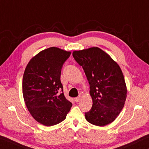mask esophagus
Wrapping results in <instances>:
<instances>
[{"mask_svg": "<svg viewBox=\"0 0 149 149\" xmlns=\"http://www.w3.org/2000/svg\"><path fill=\"white\" fill-rule=\"evenodd\" d=\"M80 99H81V98H80V97H75V99H74V100L76 102H79V100H80Z\"/></svg>", "mask_w": 149, "mask_h": 149, "instance_id": "1", "label": "esophagus"}]
</instances>
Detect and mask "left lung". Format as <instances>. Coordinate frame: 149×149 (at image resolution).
Segmentation results:
<instances>
[{"mask_svg":"<svg viewBox=\"0 0 149 149\" xmlns=\"http://www.w3.org/2000/svg\"><path fill=\"white\" fill-rule=\"evenodd\" d=\"M72 54L90 85L93 105L85 112V119L97 126L114 122L123 108L127 92L119 65L99 47L74 50Z\"/></svg>","mask_w":149,"mask_h":149,"instance_id":"8db88e82","label":"left lung"}]
</instances>
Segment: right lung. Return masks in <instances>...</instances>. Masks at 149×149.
Returning a JSON list of instances; mask_svg holds the SVG:
<instances>
[{"instance_id":"add662e5","label":"right lung","mask_w":149,"mask_h":149,"mask_svg":"<svg viewBox=\"0 0 149 149\" xmlns=\"http://www.w3.org/2000/svg\"><path fill=\"white\" fill-rule=\"evenodd\" d=\"M70 54L71 52L59 48H48L33 57L25 69L22 81L25 103L34 119L44 125L62 122L72 106L64 97L60 81L63 64Z\"/></svg>"}]
</instances>
